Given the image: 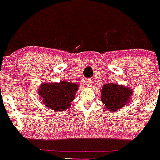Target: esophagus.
I'll return each mask as SVG.
<instances>
[{
  "label": "esophagus",
  "instance_id": "esophagus-1",
  "mask_svg": "<svg viewBox=\"0 0 160 160\" xmlns=\"http://www.w3.org/2000/svg\"><path fill=\"white\" fill-rule=\"evenodd\" d=\"M86 84H87V87H89L92 86V82H90V81H89V80H88V81L86 82Z\"/></svg>",
  "mask_w": 160,
  "mask_h": 160
}]
</instances>
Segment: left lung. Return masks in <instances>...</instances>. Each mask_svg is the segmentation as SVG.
Masks as SVG:
<instances>
[{"mask_svg": "<svg viewBox=\"0 0 160 160\" xmlns=\"http://www.w3.org/2000/svg\"><path fill=\"white\" fill-rule=\"evenodd\" d=\"M133 90L131 87L118 83H108L102 87L101 100L109 111L114 112L131 102Z\"/></svg>", "mask_w": 160, "mask_h": 160, "instance_id": "obj_1", "label": "left lung"}]
</instances>
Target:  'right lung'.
Masks as SVG:
<instances>
[{
	"instance_id": "add662e5",
	"label": "right lung",
	"mask_w": 160,
	"mask_h": 160,
	"mask_svg": "<svg viewBox=\"0 0 160 160\" xmlns=\"http://www.w3.org/2000/svg\"><path fill=\"white\" fill-rule=\"evenodd\" d=\"M78 90L76 83L61 81L60 82L42 83L38 90L45 107L53 111H62L71 106Z\"/></svg>"
}]
</instances>
